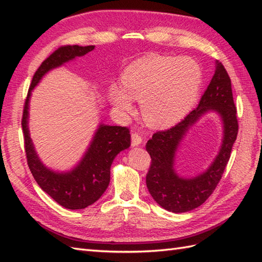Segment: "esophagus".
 <instances>
[{
  "label": "esophagus",
  "instance_id": "esophagus-1",
  "mask_svg": "<svg viewBox=\"0 0 262 262\" xmlns=\"http://www.w3.org/2000/svg\"><path fill=\"white\" fill-rule=\"evenodd\" d=\"M142 142H143L142 136L138 134V133H133L132 134V145L138 146V145H141Z\"/></svg>",
  "mask_w": 262,
  "mask_h": 262
}]
</instances>
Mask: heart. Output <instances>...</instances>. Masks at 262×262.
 I'll return each mask as SVG.
<instances>
[{"label": "heart", "mask_w": 262, "mask_h": 262, "mask_svg": "<svg viewBox=\"0 0 262 262\" xmlns=\"http://www.w3.org/2000/svg\"><path fill=\"white\" fill-rule=\"evenodd\" d=\"M203 83V70L190 57L151 54L125 69L121 84L109 88L110 101L124 114L130 113L133 99L141 101L144 119L154 127H170L190 113Z\"/></svg>", "instance_id": "heart-1"}]
</instances>
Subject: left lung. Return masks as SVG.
Segmentation results:
<instances>
[{
    "label": "left lung",
    "mask_w": 262,
    "mask_h": 262,
    "mask_svg": "<svg viewBox=\"0 0 262 262\" xmlns=\"http://www.w3.org/2000/svg\"><path fill=\"white\" fill-rule=\"evenodd\" d=\"M208 111H215L224 121L225 136L219 154L210 168L190 180L174 171L176 148L194 122ZM238 130L236 107L233 100L231 79L221 62H216L215 74L200 99L198 107L170 129L159 130L146 144L152 162L146 174V186L161 207L173 213H186L199 207L219 185L231 157Z\"/></svg>",
    "instance_id": "1"
}]
</instances>
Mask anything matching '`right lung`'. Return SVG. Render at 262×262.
<instances>
[{
    "mask_svg": "<svg viewBox=\"0 0 262 262\" xmlns=\"http://www.w3.org/2000/svg\"><path fill=\"white\" fill-rule=\"evenodd\" d=\"M93 49L94 46H62L43 60L32 77L21 121L27 162L33 178L39 187L55 202L69 209H83L96 203L102 196L109 186L110 166L116 155L130 146L129 129L127 127L101 124L80 163L73 170L59 173L46 168L39 160L33 147L28 128L29 99L33 88L48 71L56 69L75 57L83 56Z\"/></svg>",
    "mask_w": 262,
    "mask_h": 262,
    "instance_id": "add662e5",
    "label": "right lung"
}]
</instances>
